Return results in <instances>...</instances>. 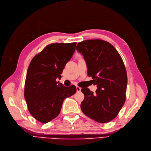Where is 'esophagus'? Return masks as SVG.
I'll return each instance as SVG.
<instances>
[{
    "mask_svg": "<svg viewBox=\"0 0 151 151\" xmlns=\"http://www.w3.org/2000/svg\"><path fill=\"white\" fill-rule=\"evenodd\" d=\"M76 89L77 92H80L81 91V88L80 87H78V86H76Z\"/></svg>",
    "mask_w": 151,
    "mask_h": 151,
    "instance_id": "esophagus-1",
    "label": "esophagus"
}]
</instances>
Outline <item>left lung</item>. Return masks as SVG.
Here are the masks:
<instances>
[{
  "label": "left lung",
  "instance_id": "obj_1",
  "mask_svg": "<svg viewBox=\"0 0 151 151\" xmlns=\"http://www.w3.org/2000/svg\"><path fill=\"white\" fill-rule=\"evenodd\" d=\"M76 50L83 56L88 76L98 88L95 93L82 88L85 98L81 109L97 122H109L117 116L126 99L127 74L123 60L110 43L100 39L81 42Z\"/></svg>",
  "mask_w": 151,
  "mask_h": 151
}]
</instances>
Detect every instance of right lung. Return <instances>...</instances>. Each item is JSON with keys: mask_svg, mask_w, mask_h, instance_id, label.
I'll use <instances>...</instances> for the list:
<instances>
[{"mask_svg": "<svg viewBox=\"0 0 151 151\" xmlns=\"http://www.w3.org/2000/svg\"><path fill=\"white\" fill-rule=\"evenodd\" d=\"M76 42L47 45L35 55L28 67L24 98L32 116L42 124L58 116L64 99L76 93L74 85L64 87L56 82L76 50Z\"/></svg>", "mask_w": 151, "mask_h": 151, "instance_id": "obj_1", "label": "right lung"}]
</instances>
